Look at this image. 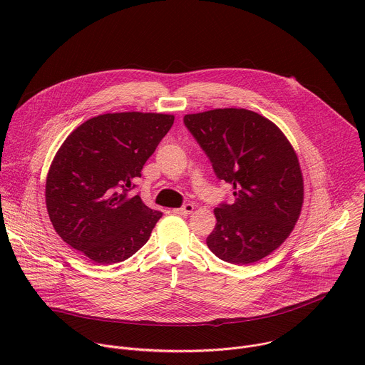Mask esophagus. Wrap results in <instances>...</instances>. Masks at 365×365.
<instances>
[{"label": "esophagus", "mask_w": 365, "mask_h": 365, "mask_svg": "<svg viewBox=\"0 0 365 365\" xmlns=\"http://www.w3.org/2000/svg\"><path fill=\"white\" fill-rule=\"evenodd\" d=\"M195 210V206L192 203H186L185 206L182 207H176V210H173L175 214H179V215H190Z\"/></svg>", "instance_id": "obj_1"}]
</instances>
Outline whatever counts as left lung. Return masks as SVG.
Returning <instances> with one entry per match:
<instances>
[{
  "instance_id": "obj_1",
  "label": "left lung",
  "mask_w": 365,
  "mask_h": 365,
  "mask_svg": "<svg viewBox=\"0 0 365 365\" xmlns=\"http://www.w3.org/2000/svg\"><path fill=\"white\" fill-rule=\"evenodd\" d=\"M185 125L211 159L235 202L214 211L217 225L206 244L231 264H252L292 234L303 206L297 154L269 118L244 108L187 114Z\"/></svg>"
}]
</instances>
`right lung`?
<instances>
[{
	"mask_svg": "<svg viewBox=\"0 0 365 365\" xmlns=\"http://www.w3.org/2000/svg\"><path fill=\"white\" fill-rule=\"evenodd\" d=\"M175 115L110 113L76 127L46 178V207L58 235L96 264L120 263L150 238L162 212L128 195Z\"/></svg>",
	"mask_w": 365,
	"mask_h": 365,
	"instance_id": "1",
	"label": "right lung"
}]
</instances>
